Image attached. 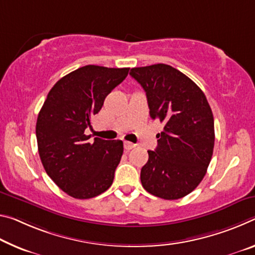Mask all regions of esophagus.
Segmentation results:
<instances>
[{
  "label": "esophagus",
  "mask_w": 255,
  "mask_h": 255,
  "mask_svg": "<svg viewBox=\"0 0 255 255\" xmlns=\"http://www.w3.org/2000/svg\"><path fill=\"white\" fill-rule=\"evenodd\" d=\"M124 147H125V149H127V151H130V149L136 147V145L134 143H130V142H125Z\"/></svg>",
  "instance_id": "esophagus-1"
}]
</instances>
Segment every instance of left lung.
I'll return each instance as SVG.
<instances>
[{
    "label": "left lung",
    "mask_w": 255,
    "mask_h": 255,
    "mask_svg": "<svg viewBox=\"0 0 255 255\" xmlns=\"http://www.w3.org/2000/svg\"><path fill=\"white\" fill-rule=\"evenodd\" d=\"M146 93L149 116L164 125L155 151L140 170L145 191L178 200L203 179L215 146V121L201 88L183 72L163 63L129 72Z\"/></svg>",
    "instance_id": "8db88e82"
}]
</instances>
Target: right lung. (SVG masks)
I'll list each match as a JSON object with an SVG mask.
<instances>
[{
  "instance_id": "add662e5",
  "label": "right lung",
  "mask_w": 255,
  "mask_h": 255,
  "mask_svg": "<svg viewBox=\"0 0 255 255\" xmlns=\"http://www.w3.org/2000/svg\"><path fill=\"white\" fill-rule=\"evenodd\" d=\"M129 68L85 66L62 77L48 92L36 123L38 153L54 183L75 199L85 200L112 185L124 152L123 140L85 135L92 117L102 109Z\"/></svg>"
}]
</instances>
